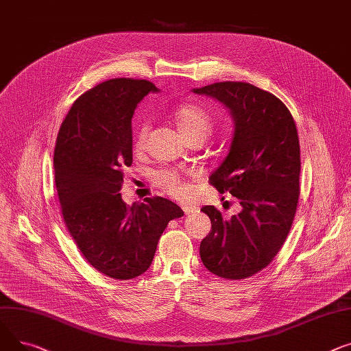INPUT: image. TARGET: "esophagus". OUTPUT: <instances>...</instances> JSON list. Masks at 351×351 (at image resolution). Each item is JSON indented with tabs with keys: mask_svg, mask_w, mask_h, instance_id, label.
I'll return each instance as SVG.
<instances>
[{
	"mask_svg": "<svg viewBox=\"0 0 351 351\" xmlns=\"http://www.w3.org/2000/svg\"><path fill=\"white\" fill-rule=\"evenodd\" d=\"M182 211L185 215L189 214H194V213H198V207H194V205H182Z\"/></svg>",
	"mask_w": 351,
	"mask_h": 351,
	"instance_id": "34e87169",
	"label": "esophagus"
}]
</instances>
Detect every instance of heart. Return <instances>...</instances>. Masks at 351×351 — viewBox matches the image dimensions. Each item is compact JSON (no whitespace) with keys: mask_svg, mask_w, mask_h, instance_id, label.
I'll return each mask as SVG.
<instances>
[{"mask_svg":"<svg viewBox=\"0 0 351 351\" xmlns=\"http://www.w3.org/2000/svg\"><path fill=\"white\" fill-rule=\"evenodd\" d=\"M174 120L177 123V128L180 133L185 137L190 138L194 136H201L207 138L214 130V119L207 109H204L199 105L194 103H187V105L180 106L174 112ZM150 133V123L147 120H143L137 126L133 137V147L134 150L140 152L146 146V141ZM153 181L161 190L167 194L182 198L187 195L189 189L187 184L184 182L182 177L173 170H158L153 174Z\"/></svg>","mask_w":351,"mask_h":351,"instance_id":"obj_1","label":"heart"}]
</instances>
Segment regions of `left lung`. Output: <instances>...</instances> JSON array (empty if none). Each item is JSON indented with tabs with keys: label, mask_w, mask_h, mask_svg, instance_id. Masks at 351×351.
<instances>
[{
	"label": "left lung",
	"mask_w": 351,
	"mask_h": 351,
	"mask_svg": "<svg viewBox=\"0 0 351 351\" xmlns=\"http://www.w3.org/2000/svg\"><path fill=\"white\" fill-rule=\"evenodd\" d=\"M194 93L215 97L231 110V149L210 184L242 207L230 221L213 205L201 208L211 232L201 241L199 256L219 278L246 279L274 261L292 228L300 194L296 125L280 99L246 82H218Z\"/></svg>",
	"instance_id": "8db88e82"
}]
</instances>
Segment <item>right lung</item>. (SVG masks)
Here are the masks:
<instances>
[{
	"instance_id": "1",
	"label": "right lung",
	"mask_w": 351,
	"mask_h": 351,
	"mask_svg": "<svg viewBox=\"0 0 351 351\" xmlns=\"http://www.w3.org/2000/svg\"><path fill=\"white\" fill-rule=\"evenodd\" d=\"M157 88L116 77L79 96L62 121L53 152L55 184L66 230L100 274L128 280L146 272L167 223L184 215L173 201L121 199L123 169L133 162L132 117Z\"/></svg>"
}]
</instances>
